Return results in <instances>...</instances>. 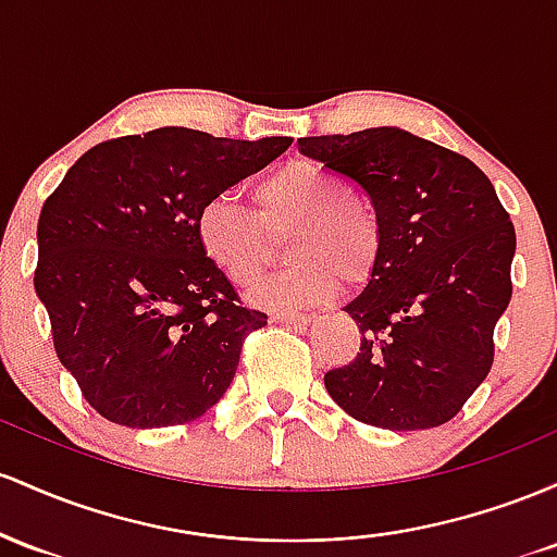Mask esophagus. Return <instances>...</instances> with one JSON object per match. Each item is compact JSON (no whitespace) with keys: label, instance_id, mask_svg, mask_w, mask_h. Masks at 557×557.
<instances>
[{"label":"esophagus","instance_id":"esophagus-1","mask_svg":"<svg viewBox=\"0 0 557 557\" xmlns=\"http://www.w3.org/2000/svg\"><path fill=\"white\" fill-rule=\"evenodd\" d=\"M271 321L286 323V326H308L310 315H305V312H295V310H281V312H273Z\"/></svg>","mask_w":557,"mask_h":557}]
</instances>
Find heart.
<instances>
[{
  "instance_id": "heart-1",
  "label": "heart",
  "mask_w": 557,
  "mask_h": 557,
  "mask_svg": "<svg viewBox=\"0 0 557 557\" xmlns=\"http://www.w3.org/2000/svg\"><path fill=\"white\" fill-rule=\"evenodd\" d=\"M258 212L231 195H215L197 212V242L212 265L239 286H252L273 258V236L295 260L255 292L268 308H305L334 295L345 281L360 286L376 271L384 226L371 199L349 191L334 171L289 160L252 189Z\"/></svg>"
}]
</instances>
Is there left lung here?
I'll list each match as a JSON object with an SVG mask.
<instances>
[{"label":"left lung","instance_id":"obj_1","mask_svg":"<svg viewBox=\"0 0 557 557\" xmlns=\"http://www.w3.org/2000/svg\"><path fill=\"white\" fill-rule=\"evenodd\" d=\"M297 144L358 184L384 226L376 271L345 308L362 334L358 355L323 376L331 399L368 426H442L495 360L492 334L513 295L510 215L471 160L410 131Z\"/></svg>","mask_w":557,"mask_h":557}]
</instances>
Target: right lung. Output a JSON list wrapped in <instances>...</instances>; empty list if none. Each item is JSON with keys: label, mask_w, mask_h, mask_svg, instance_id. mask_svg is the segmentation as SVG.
<instances>
[{"label": "right lung", "mask_w": 557, "mask_h": 557, "mask_svg": "<svg viewBox=\"0 0 557 557\" xmlns=\"http://www.w3.org/2000/svg\"><path fill=\"white\" fill-rule=\"evenodd\" d=\"M289 144L181 126L121 136L81 154L44 202L36 295L60 362L99 416L178 426L226 395L247 334L268 315L242 308L205 258L197 212Z\"/></svg>", "instance_id": "right-lung-1"}]
</instances>
